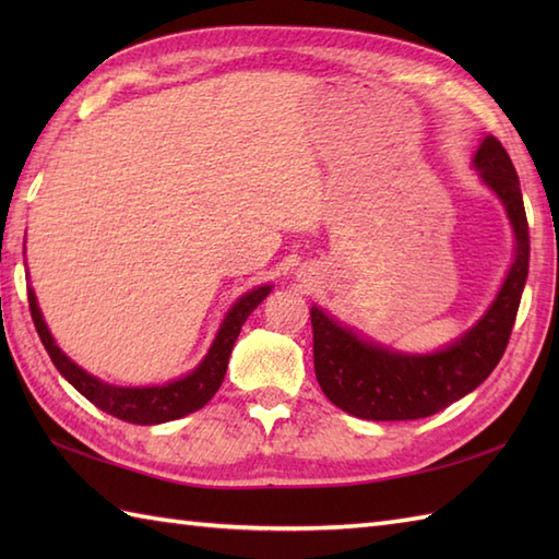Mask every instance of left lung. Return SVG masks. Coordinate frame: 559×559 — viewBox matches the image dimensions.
Returning a JSON list of instances; mask_svg holds the SVG:
<instances>
[{
  "mask_svg": "<svg viewBox=\"0 0 559 559\" xmlns=\"http://www.w3.org/2000/svg\"><path fill=\"white\" fill-rule=\"evenodd\" d=\"M483 182L500 197L512 221L514 264L490 310L449 348L406 355L377 346L312 307L314 374L326 399L362 420H418L471 394L502 360L528 276V221L519 175L495 136H485L473 158Z\"/></svg>",
  "mask_w": 559,
  "mask_h": 559,
  "instance_id": "left-lung-1",
  "label": "left lung"
}]
</instances>
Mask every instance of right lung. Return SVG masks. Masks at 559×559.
<instances>
[{
	"label": "right lung",
	"mask_w": 559,
	"mask_h": 559,
	"mask_svg": "<svg viewBox=\"0 0 559 559\" xmlns=\"http://www.w3.org/2000/svg\"><path fill=\"white\" fill-rule=\"evenodd\" d=\"M269 293L271 286H261L242 295V298L230 307L228 317L223 319L216 341H213L206 358L199 362L197 370L163 386H115L100 382V379L88 374L86 370H81L76 362H71L67 355L59 350L50 329H47L40 314L33 288H28V305L35 331H38L47 355H50V360L55 362L59 374H62L81 396H86L93 406H98L100 411L110 413L124 423L160 425L168 420L185 418V415L204 408L213 399V394H216L223 384L225 370H228V358L233 353L235 338L240 336L247 317L254 312V307L264 300Z\"/></svg>",
	"instance_id": "right-lung-1"
}]
</instances>
